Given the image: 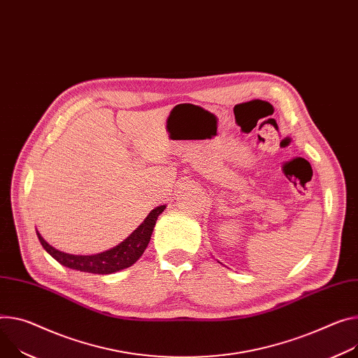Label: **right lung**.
I'll list each match as a JSON object with an SVG mask.
<instances>
[{
  "label": "right lung",
  "mask_w": 358,
  "mask_h": 358,
  "mask_svg": "<svg viewBox=\"0 0 358 358\" xmlns=\"http://www.w3.org/2000/svg\"><path fill=\"white\" fill-rule=\"evenodd\" d=\"M166 207L167 206H158L154 210H151V213L145 217V220L124 241L99 254L76 255V254L64 252L50 245L38 231H37V236L44 250L54 259H57L61 266L76 271L91 273V274H113L124 268L131 267L143 255V252L145 251L150 243L157 218L162 211L166 210Z\"/></svg>",
  "instance_id": "obj_1"
}]
</instances>
